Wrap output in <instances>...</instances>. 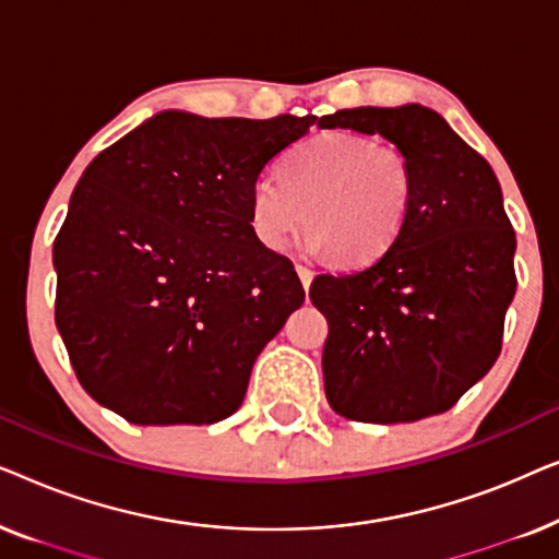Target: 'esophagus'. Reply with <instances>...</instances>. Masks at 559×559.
I'll return each mask as SVG.
<instances>
[{
    "label": "esophagus",
    "mask_w": 559,
    "mask_h": 559,
    "mask_svg": "<svg viewBox=\"0 0 559 559\" xmlns=\"http://www.w3.org/2000/svg\"><path fill=\"white\" fill-rule=\"evenodd\" d=\"M295 270H297V277H300V282H302V287L308 289V287H310V282H312V277H316V272H312L310 266H305V264H297Z\"/></svg>",
    "instance_id": "obj_1"
}]
</instances>
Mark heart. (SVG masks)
I'll list each match as a JSON object with an SVG mask.
<instances>
[{"mask_svg": "<svg viewBox=\"0 0 559 559\" xmlns=\"http://www.w3.org/2000/svg\"><path fill=\"white\" fill-rule=\"evenodd\" d=\"M417 173L407 152L356 132H323L295 147L282 178L249 188V224L264 249L282 251L302 224L305 249L343 266L379 259L415 205Z\"/></svg>", "mask_w": 559, "mask_h": 559, "instance_id": "heart-1", "label": "heart"}]
</instances>
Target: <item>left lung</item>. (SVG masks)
<instances>
[{"label":"left lung","instance_id":"left-lung-1","mask_svg":"<svg viewBox=\"0 0 559 559\" xmlns=\"http://www.w3.org/2000/svg\"><path fill=\"white\" fill-rule=\"evenodd\" d=\"M318 127L381 134L417 173L415 205L392 247L361 270L318 274L310 285L328 320V402L377 425L448 412L499 358L516 293V234L499 180L427 106H358Z\"/></svg>","mask_w":559,"mask_h":559}]
</instances>
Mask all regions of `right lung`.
<instances>
[{
	"label": "right lung",
	"instance_id": "obj_1",
	"mask_svg": "<svg viewBox=\"0 0 559 559\" xmlns=\"http://www.w3.org/2000/svg\"><path fill=\"white\" fill-rule=\"evenodd\" d=\"M318 117L159 111L91 159L52 243L81 386L134 425H213L305 300L249 224V188Z\"/></svg>",
	"mask_w": 559,
	"mask_h": 559
}]
</instances>
